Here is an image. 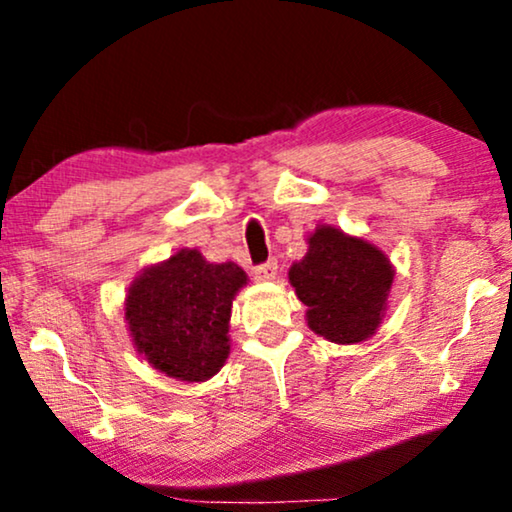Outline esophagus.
<instances>
[{
    "label": "esophagus",
    "instance_id": "obj_1",
    "mask_svg": "<svg viewBox=\"0 0 512 512\" xmlns=\"http://www.w3.org/2000/svg\"><path fill=\"white\" fill-rule=\"evenodd\" d=\"M278 274V262L276 260H269L260 264V267H255V278L257 281H274Z\"/></svg>",
    "mask_w": 512,
    "mask_h": 512
}]
</instances>
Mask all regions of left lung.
I'll return each mask as SVG.
<instances>
[{
    "label": "left lung",
    "mask_w": 512,
    "mask_h": 512,
    "mask_svg": "<svg viewBox=\"0 0 512 512\" xmlns=\"http://www.w3.org/2000/svg\"><path fill=\"white\" fill-rule=\"evenodd\" d=\"M290 283L309 306L306 320L316 335L337 344H356L377 330L393 269L384 252L363 238L318 227L304 260L292 264Z\"/></svg>",
    "instance_id": "obj_1"
}]
</instances>
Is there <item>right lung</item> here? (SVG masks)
I'll list each match as a JSON object with an SVG mask.
<instances>
[{
  "label": "right lung",
  "instance_id": "obj_1",
  "mask_svg": "<svg viewBox=\"0 0 512 512\" xmlns=\"http://www.w3.org/2000/svg\"><path fill=\"white\" fill-rule=\"evenodd\" d=\"M245 281L234 262L210 264L199 250H180L145 269L126 297L138 351L168 377L210 379L229 356L231 299Z\"/></svg>",
  "mask_w": 512,
  "mask_h": 512
}]
</instances>
